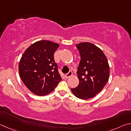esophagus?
Returning <instances> with one entry per match:
<instances>
[{
  "instance_id": "esophagus-1",
  "label": "esophagus",
  "mask_w": 131,
  "mask_h": 131,
  "mask_svg": "<svg viewBox=\"0 0 131 131\" xmlns=\"http://www.w3.org/2000/svg\"><path fill=\"white\" fill-rule=\"evenodd\" d=\"M72 71H70L68 72L67 74H66L65 77H66V78H68L70 77L71 76H72Z\"/></svg>"
}]
</instances>
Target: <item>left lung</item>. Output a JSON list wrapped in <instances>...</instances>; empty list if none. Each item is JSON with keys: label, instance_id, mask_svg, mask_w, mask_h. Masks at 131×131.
<instances>
[{"label": "left lung", "instance_id": "8db88e82", "mask_svg": "<svg viewBox=\"0 0 131 131\" xmlns=\"http://www.w3.org/2000/svg\"><path fill=\"white\" fill-rule=\"evenodd\" d=\"M81 55L77 75L79 83L71 89L77 98L88 100L100 93L109 77V66L102 50L90 42H81L76 45Z\"/></svg>", "mask_w": 131, "mask_h": 131}]
</instances>
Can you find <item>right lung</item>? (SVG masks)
Returning <instances> with one entry per match:
<instances>
[{
	"label": "right lung",
	"instance_id": "obj_1",
	"mask_svg": "<svg viewBox=\"0 0 131 131\" xmlns=\"http://www.w3.org/2000/svg\"><path fill=\"white\" fill-rule=\"evenodd\" d=\"M59 47L57 43L41 40L31 44L22 54L19 63L20 77L34 94H48L61 81L54 59Z\"/></svg>",
	"mask_w": 131,
	"mask_h": 131
}]
</instances>
